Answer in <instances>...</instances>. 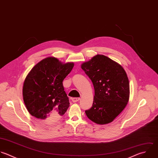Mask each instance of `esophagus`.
<instances>
[{
	"label": "esophagus",
	"mask_w": 158,
	"mask_h": 158,
	"mask_svg": "<svg viewBox=\"0 0 158 158\" xmlns=\"http://www.w3.org/2000/svg\"><path fill=\"white\" fill-rule=\"evenodd\" d=\"M79 100H80V98H72V101H73L74 103L77 102H78V101H79Z\"/></svg>",
	"instance_id": "34e87169"
}]
</instances>
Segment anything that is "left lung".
Here are the masks:
<instances>
[{
  "label": "left lung",
  "mask_w": 158,
  "mask_h": 158,
  "mask_svg": "<svg viewBox=\"0 0 158 158\" xmlns=\"http://www.w3.org/2000/svg\"><path fill=\"white\" fill-rule=\"evenodd\" d=\"M91 79L95 95L92 106L85 111L94 123L109 124L123 111L130 96L129 81L123 66L103 55H97L81 64Z\"/></svg>",
  "instance_id": "1"
}]
</instances>
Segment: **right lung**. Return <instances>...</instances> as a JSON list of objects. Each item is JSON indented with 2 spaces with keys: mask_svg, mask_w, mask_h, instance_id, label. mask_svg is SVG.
<instances>
[{
  "mask_svg": "<svg viewBox=\"0 0 158 158\" xmlns=\"http://www.w3.org/2000/svg\"><path fill=\"white\" fill-rule=\"evenodd\" d=\"M73 62L63 63L47 57L37 63L26 76L23 97L28 112L39 121H57L69 106L63 81L74 67Z\"/></svg>",
  "mask_w": 158,
  "mask_h": 158,
  "instance_id": "add662e5",
  "label": "right lung"
}]
</instances>
